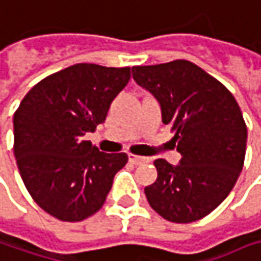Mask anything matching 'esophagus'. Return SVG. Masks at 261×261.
Returning <instances> with one entry per match:
<instances>
[{
  "label": "esophagus",
  "instance_id": "34e87169",
  "mask_svg": "<svg viewBox=\"0 0 261 261\" xmlns=\"http://www.w3.org/2000/svg\"><path fill=\"white\" fill-rule=\"evenodd\" d=\"M128 161L131 164L134 165H143V164H149L150 159L149 158H144V156H137V154H128Z\"/></svg>",
  "mask_w": 261,
  "mask_h": 261
}]
</instances>
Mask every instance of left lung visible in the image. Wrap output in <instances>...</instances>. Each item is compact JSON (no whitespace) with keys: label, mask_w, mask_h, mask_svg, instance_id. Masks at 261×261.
Masks as SVG:
<instances>
[{"label":"left lung","mask_w":261,"mask_h":261,"mask_svg":"<svg viewBox=\"0 0 261 261\" xmlns=\"http://www.w3.org/2000/svg\"><path fill=\"white\" fill-rule=\"evenodd\" d=\"M133 79L159 102L174 131L178 165L156 159L158 179L144 188L166 221L190 223L216 209L243 171L247 127L232 93L196 64L176 60L133 67Z\"/></svg>","instance_id":"obj_1"}]
</instances>
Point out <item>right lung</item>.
I'll return each mask as SVG.
<instances>
[{
	"label": "right lung",
	"mask_w": 261,
	"mask_h": 261,
	"mask_svg": "<svg viewBox=\"0 0 261 261\" xmlns=\"http://www.w3.org/2000/svg\"><path fill=\"white\" fill-rule=\"evenodd\" d=\"M130 80V67L75 64L30 89L14 114V156L29 194L64 222L95 215L107 200L125 153L85 140L108 115Z\"/></svg>",
	"instance_id": "obj_1"
}]
</instances>
